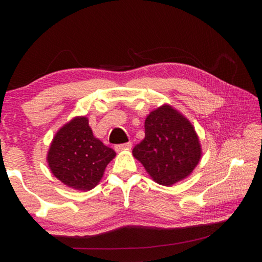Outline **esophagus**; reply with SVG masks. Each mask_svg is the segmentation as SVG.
<instances>
[{
    "instance_id": "1",
    "label": "esophagus",
    "mask_w": 262,
    "mask_h": 262,
    "mask_svg": "<svg viewBox=\"0 0 262 262\" xmlns=\"http://www.w3.org/2000/svg\"><path fill=\"white\" fill-rule=\"evenodd\" d=\"M132 145H133L132 142H127V143H122V144H117L114 147V150L115 151H121V150H125V149H130Z\"/></svg>"
}]
</instances>
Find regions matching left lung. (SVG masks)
Returning <instances> with one entry per match:
<instances>
[{
    "label": "left lung",
    "instance_id": "obj_1",
    "mask_svg": "<svg viewBox=\"0 0 262 262\" xmlns=\"http://www.w3.org/2000/svg\"><path fill=\"white\" fill-rule=\"evenodd\" d=\"M145 137L133 149L156 183L171 186L190 174L201 158L198 135L187 119L171 106L152 111L144 122Z\"/></svg>",
    "mask_w": 262,
    "mask_h": 262
}]
</instances>
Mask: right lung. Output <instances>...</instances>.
Wrapping results in <instances>:
<instances>
[{
	"label": "right lung",
	"mask_w": 262,
	"mask_h": 262,
	"mask_svg": "<svg viewBox=\"0 0 262 262\" xmlns=\"http://www.w3.org/2000/svg\"><path fill=\"white\" fill-rule=\"evenodd\" d=\"M115 156L112 148L96 139L85 117L75 118L56 133L48 151L52 173L79 190L94 188Z\"/></svg>",
	"instance_id": "right-lung-1"
}]
</instances>
